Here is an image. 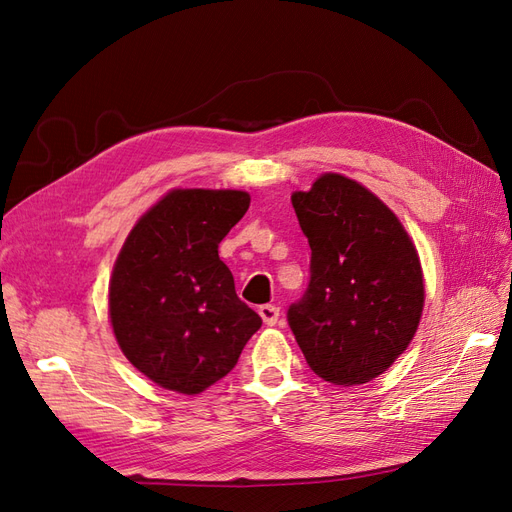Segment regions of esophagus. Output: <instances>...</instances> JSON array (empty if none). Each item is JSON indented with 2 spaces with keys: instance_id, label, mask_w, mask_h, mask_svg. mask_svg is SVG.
Returning <instances> with one entry per match:
<instances>
[{
  "instance_id": "esophagus-1",
  "label": "esophagus",
  "mask_w": 512,
  "mask_h": 512,
  "mask_svg": "<svg viewBox=\"0 0 512 512\" xmlns=\"http://www.w3.org/2000/svg\"><path fill=\"white\" fill-rule=\"evenodd\" d=\"M258 314H260L262 322L269 324V327H273V324H277V320H280V307L271 305V303L260 305V307H258Z\"/></svg>"
}]
</instances>
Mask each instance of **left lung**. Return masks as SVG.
Listing matches in <instances>:
<instances>
[{
	"label": "left lung",
	"mask_w": 512,
	"mask_h": 512,
	"mask_svg": "<svg viewBox=\"0 0 512 512\" xmlns=\"http://www.w3.org/2000/svg\"><path fill=\"white\" fill-rule=\"evenodd\" d=\"M312 247L309 286L288 309L307 365L333 384H365L389 369L418 329L425 303L416 247L397 215L337 173L294 192Z\"/></svg>",
	"instance_id": "1"
}]
</instances>
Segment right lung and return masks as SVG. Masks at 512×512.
Segmentation results:
<instances>
[{
  "label": "right lung",
  "instance_id": "add662e5",
  "mask_svg": "<svg viewBox=\"0 0 512 512\" xmlns=\"http://www.w3.org/2000/svg\"><path fill=\"white\" fill-rule=\"evenodd\" d=\"M247 207L241 190H170L121 247L108 316L126 359L162 389L203 393L260 329L218 254Z\"/></svg>",
  "mask_w": 512,
  "mask_h": 512
}]
</instances>
